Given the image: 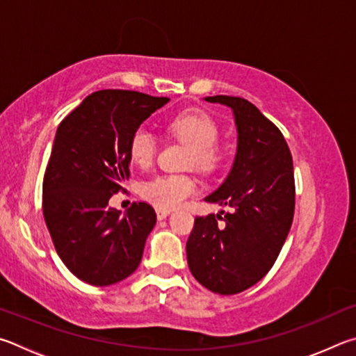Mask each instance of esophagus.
Returning <instances> with one entry per match:
<instances>
[{
  "label": "esophagus",
  "mask_w": 356,
  "mask_h": 356,
  "mask_svg": "<svg viewBox=\"0 0 356 356\" xmlns=\"http://www.w3.org/2000/svg\"><path fill=\"white\" fill-rule=\"evenodd\" d=\"M170 213H172L170 209H162V208H158V209H156V216H158V219H159V220L165 219V217H167L168 214H170Z\"/></svg>",
  "instance_id": "1"
}]
</instances>
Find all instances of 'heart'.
Here are the masks:
<instances>
[{
	"instance_id": "heart-1",
	"label": "heart",
	"mask_w": 356,
	"mask_h": 356,
	"mask_svg": "<svg viewBox=\"0 0 356 356\" xmlns=\"http://www.w3.org/2000/svg\"><path fill=\"white\" fill-rule=\"evenodd\" d=\"M168 131L191 147L189 164L202 170H216L222 161V149L217 147L220 128L208 112L188 109L168 122ZM156 154V137L145 128H137L129 139V156L134 164L147 167ZM197 192L195 178L189 175H159L142 184V197L156 208L179 207L186 198Z\"/></svg>"
}]
</instances>
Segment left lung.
Masks as SVG:
<instances>
[{"label":"left lung","instance_id":"left-lung-1","mask_svg":"<svg viewBox=\"0 0 356 356\" xmlns=\"http://www.w3.org/2000/svg\"><path fill=\"white\" fill-rule=\"evenodd\" d=\"M204 99L232 108L238 127L232 172L204 198L233 211L195 217L186 252L198 283L233 296L257 284L282 252L294 219V165L282 131L257 106L241 97Z\"/></svg>","mask_w":356,"mask_h":356}]
</instances>
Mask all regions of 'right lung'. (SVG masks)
<instances>
[{"mask_svg":"<svg viewBox=\"0 0 356 356\" xmlns=\"http://www.w3.org/2000/svg\"><path fill=\"white\" fill-rule=\"evenodd\" d=\"M167 102L134 90H98L59 124L43 175V217L62 263L86 283H118L140 264L154 209L134 202L120 217L108 202L129 178L131 136Z\"/></svg>","mask_w":356,"mask_h":356,"instance_id":"right-lung-1","label":"right lung"}]
</instances>
